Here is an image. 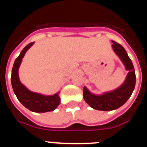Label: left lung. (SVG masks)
<instances>
[{
	"label": "left lung",
	"instance_id": "8db88e82",
	"mask_svg": "<svg viewBox=\"0 0 147 147\" xmlns=\"http://www.w3.org/2000/svg\"><path fill=\"white\" fill-rule=\"evenodd\" d=\"M113 42V49L125 66L127 74L124 82L117 89L102 95H94L84 87L83 97L85 102L93 109L102 111H110L119 108L126 103L132 95L136 86V73L132 62L121 45Z\"/></svg>",
	"mask_w": 147,
	"mask_h": 147
}]
</instances>
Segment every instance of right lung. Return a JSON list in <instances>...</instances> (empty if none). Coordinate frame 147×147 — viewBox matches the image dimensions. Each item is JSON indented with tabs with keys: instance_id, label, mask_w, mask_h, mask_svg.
<instances>
[{
	"instance_id": "obj_1",
	"label": "right lung",
	"mask_w": 147,
	"mask_h": 147,
	"mask_svg": "<svg viewBox=\"0 0 147 147\" xmlns=\"http://www.w3.org/2000/svg\"><path fill=\"white\" fill-rule=\"evenodd\" d=\"M34 44L33 42L28 44L22 50L20 55L15 59L11 71V81L14 93L20 103L32 112L45 113L53 111L57 107L60 103L59 93L53 96H43L40 93L30 91L20 82L18 76V69L22 62L23 57L28 49Z\"/></svg>"
}]
</instances>
